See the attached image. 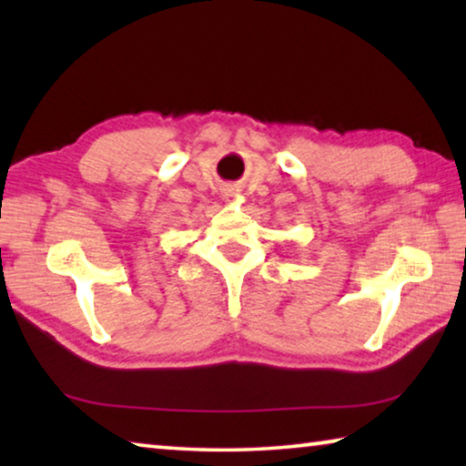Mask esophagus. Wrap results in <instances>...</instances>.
I'll use <instances>...</instances> for the list:
<instances>
[{
  "label": "esophagus",
  "instance_id": "1",
  "mask_svg": "<svg viewBox=\"0 0 466 466\" xmlns=\"http://www.w3.org/2000/svg\"><path fill=\"white\" fill-rule=\"evenodd\" d=\"M224 199H226L228 203H230V205H236V203L242 201V197H240V193H238V188L228 187V188H224Z\"/></svg>",
  "mask_w": 466,
  "mask_h": 466
}]
</instances>
